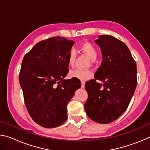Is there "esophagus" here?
I'll list each match as a JSON object with an SVG mask.
<instances>
[{
    "label": "esophagus",
    "instance_id": "esophagus-1",
    "mask_svg": "<svg viewBox=\"0 0 150 150\" xmlns=\"http://www.w3.org/2000/svg\"><path fill=\"white\" fill-rule=\"evenodd\" d=\"M85 85V83L84 81H81V88H84Z\"/></svg>",
    "mask_w": 150,
    "mask_h": 150
}]
</instances>
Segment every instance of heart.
<instances>
[{"instance_id": "heart-1", "label": "heart", "mask_w": 150, "mask_h": 150, "mask_svg": "<svg viewBox=\"0 0 150 150\" xmlns=\"http://www.w3.org/2000/svg\"><path fill=\"white\" fill-rule=\"evenodd\" d=\"M80 50L87 54L92 60H95L97 56V50L94 45L89 42H85L80 45ZM76 59V52L74 50H70L67 57V63L70 67H73ZM71 77L83 81H87L93 77L92 71L88 69H77L73 70L69 73Z\"/></svg>"}]
</instances>
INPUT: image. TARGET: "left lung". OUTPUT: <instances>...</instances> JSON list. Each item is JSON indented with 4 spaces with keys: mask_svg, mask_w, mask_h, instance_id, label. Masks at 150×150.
<instances>
[{
    "mask_svg": "<svg viewBox=\"0 0 150 150\" xmlns=\"http://www.w3.org/2000/svg\"><path fill=\"white\" fill-rule=\"evenodd\" d=\"M95 42L103 60L95 79L85 83L88 98L84 106L91 120L108 124L122 115L130 103L137 85L136 63L127 45L116 38L101 35Z\"/></svg>",
    "mask_w": 150,
    "mask_h": 150,
    "instance_id": "left-lung-1",
    "label": "left lung"
}]
</instances>
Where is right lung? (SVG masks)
<instances>
[{
  "instance_id": "obj_1",
  "label": "right lung",
  "mask_w": 150,
  "mask_h": 150,
  "mask_svg": "<svg viewBox=\"0 0 150 150\" xmlns=\"http://www.w3.org/2000/svg\"><path fill=\"white\" fill-rule=\"evenodd\" d=\"M73 44L65 38H50L37 43L22 60L19 81L25 105L33 120L44 128L65 122L67 104L81 87L77 79H64Z\"/></svg>"
}]
</instances>
